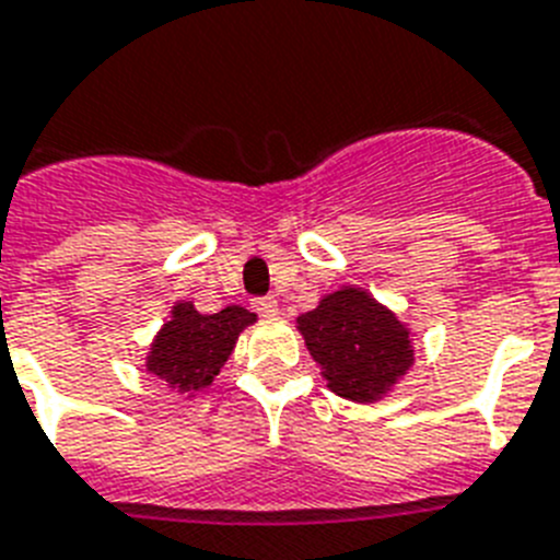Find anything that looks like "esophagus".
<instances>
[{
    "label": "esophagus",
    "instance_id": "obj_1",
    "mask_svg": "<svg viewBox=\"0 0 560 560\" xmlns=\"http://www.w3.org/2000/svg\"><path fill=\"white\" fill-rule=\"evenodd\" d=\"M253 307H256L258 316H265V318L279 316V302H276L272 295H267V299H256V302H253Z\"/></svg>",
    "mask_w": 560,
    "mask_h": 560
}]
</instances>
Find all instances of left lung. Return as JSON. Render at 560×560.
Listing matches in <instances>:
<instances>
[{"label": "left lung", "instance_id": "1", "mask_svg": "<svg viewBox=\"0 0 560 560\" xmlns=\"http://www.w3.org/2000/svg\"><path fill=\"white\" fill-rule=\"evenodd\" d=\"M295 327L327 387L347 401H382L416 364L410 324L355 284L322 295Z\"/></svg>", "mask_w": 560, "mask_h": 560}]
</instances>
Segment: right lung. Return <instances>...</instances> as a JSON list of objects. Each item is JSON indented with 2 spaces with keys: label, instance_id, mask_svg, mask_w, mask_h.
<instances>
[{
  "label": "right lung",
  "instance_id": "right-lung-1",
  "mask_svg": "<svg viewBox=\"0 0 560 560\" xmlns=\"http://www.w3.org/2000/svg\"><path fill=\"white\" fill-rule=\"evenodd\" d=\"M253 322L256 313L238 304L208 316L192 307V302H176L171 307V318L150 341L144 368L173 393L192 398L199 389L213 384L219 370L236 350L238 336Z\"/></svg>",
  "mask_w": 560,
  "mask_h": 560
}]
</instances>
